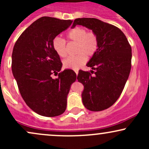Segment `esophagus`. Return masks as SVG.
<instances>
[{"label": "esophagus", "mask_w": 149, "mask_h": 149, "mask_svg": "<svg viewBox=\"0 0 149 149\" xmlns=\"http://www.w3.org/2000/svg\"><path fill=\"white\" fill-rule=\"evenodd\" d=\"M74 71H75V73H76V74L78 75V69H74Z\"/></svg>", "instance_id": "esophagus-1"}]
</instances>
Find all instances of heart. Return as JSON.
<instances>
[{
  "label": "heart",
  "instance_id": "obj_1",
  "mask_svg": "<svg viewBox=\"0 0 149 149\" xmlns=\"http://www.w3.org/2000/svg\"><path fill=\"white\" fill-rule=\"evenodd\" d=\"M68 41L76 42V56L69 57L63 61L66 69H76L80 68L86 62L87 57L91 58L96 54L99 49V38L94 32H88L86 29L76 26L66 34ZM52 48L58 56H66V41L59 37H55L52 42Z\"/></svg>",
  "mask_w": 149,
  "mask_h": 149
}]
</instances>
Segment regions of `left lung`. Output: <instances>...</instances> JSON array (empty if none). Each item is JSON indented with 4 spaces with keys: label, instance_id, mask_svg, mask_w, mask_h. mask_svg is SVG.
<instances>
[{
    "label": "left lung",
    "instance_id": "8db88e82",
    "mask_svg": "<svg viewBox=\"0 0 149 149\" xmlns=\"http://www.w3.org/2000/svg\"><path fill=\"white\" fill-rule=\"evenodd\" d=\"M81 25L99 38V49L87 64L90 72L80 70L78 82L84 85L83 105L92 111L105 110L120 96L131 70L132 49L127 38L115 26L95 18H78L72 28ZM94 73L93 76L91 73Z\"/></svg>",
    "mask_w": 149,
    "mask_h": 149
}]
</instances>
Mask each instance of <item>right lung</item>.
Listing matches in <instances>:
<instances>
[{"label": "right lung", "mask_w": 149, "mask_h": 149, "mask_svg": "<svg viewBox=\"0 0 149 149\" xmlns=\"http://www.w3.org/2000/svg\"><path fill=\"white\" fill-rule=\"evenodd\" d=\"M72 22L42 17L32 23L15 44L13 76L25 103L40 116L54 117L66 109L68 94L76 74L71 69L61 71L62 63L52 42ZM52 74L58 77L53 79Z\"/></svg>", "instance_id": "add662e5"}]
</instances>
